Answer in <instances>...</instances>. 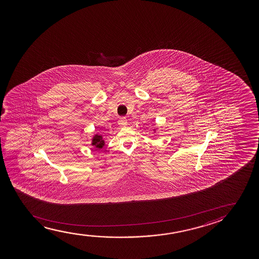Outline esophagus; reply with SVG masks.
Wrapping results in <instances>:
<instances>
[{
	"instance_id": "1",
	"label": "esophagus",
	"mask_w": 259,
	"mask_h": 259,
	"mask_svg": "<svg viewBox=\"0 0 259 259\" xmlns=\"http://www.w3.org/2000/svg\"><path fill=\"white\" fill-rule=\"evenodd\" d=\"M118 124L121 126H125L127 124V120L125 117H120V119L118 120Z\"/></svg>"
}]
</instances>
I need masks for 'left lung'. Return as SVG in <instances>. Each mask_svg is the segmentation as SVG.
Masks as SVG:
<instances>
[{"mask_svg":"<svg viewBox=\"0 0 259 259\" xmlns=\"http://www.w3.org/2000/svg\"><path fill=\"white\" fill-rule=\"evenodd\" d=\"M153 131H154V133H156V129H154V130H153Z\"/></svg>","mask_w":259,"mask_h":259,"instance_id":"obj_1","label":"left lung"}]
</instances>
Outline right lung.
Instances as JSON below:
<instances>
[{
	"instance_id": "1",
	"label": "right lung",
	"mask_w": 259,
	"mask_h": 259,
	"mask_svg": "<svg viewBox=\"0 0 259 259\" xmlns=\"http://www.w3.org/2000/svg\"><path fill=\"white\" fill-rule=\"evenodd\" d=\"M91 145L97 149H103V146L105 145V141L103 140V135L98 134L94 135L91 139Z\"/></svg>"
}]
</instances>
